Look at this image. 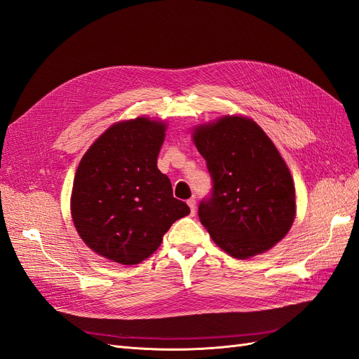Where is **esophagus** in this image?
I'll use <instances>...</instances> for the list:
<instances>
[{
    "label": "esophagus",
    "instance_id": "esophagus-1",
    "mask_svg": "<svg viewBox=\"0 0 359 359\" xmlns=\"http://www.w3.org/2000/svg\"><path fill=\"white\" fill-rule=\"evenodd\" d=\"M187 205L190 206V211H191V214L196 212V199H194V198H190V199L187 201Z\"/></svg>",
    "mask_w": 359,
    "mask_h": 359
}]
</instances>
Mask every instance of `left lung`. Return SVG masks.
<instances>
[{"label": "left lung", "instance_id": "8db88e82", "mask_svg": "<svg viewBox=\"0 0 359 359\" xmlns=\"http://www.w3.org/2000/svg\"><path fill=\"white\" fill-rule=\"evenodd\" d=\"M193 137L211 175L198 214L214 243L247 259L283 240L295 217V187L264 130L252 119L224 116Z\"/></svg>", "mask_w": 359, "mask_h": 359}]
</instances>
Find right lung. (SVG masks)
<instances>
[{"label": "right lung", "mask_w": 359, "mask_h": 359, "mask_svg": "<svg viewBox=\"0 0 359 359\" xmlns=\"http://www.w3.org/2000/svg\"><path fill=\"white\" fill-rule=\"evenodd\" d=\"M166 126L136 118L107 128L82 157L72 191L79 236L97 255L135 265L190 212L157 168Z\"/></svg>", "instance_id": "right-lung-1"}]
</instances>
